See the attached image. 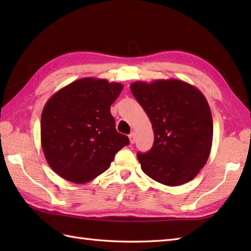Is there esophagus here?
<instances>
[{
  "label": "esophagus",
  "instance_id": "obj_1",
  "mask_svg": "<svg viewBox=\"0 0 251 251\" xmlns=\"http://www.w3.org/2000/svg\"><path fill=\"white\" fill-rule=\"evenodd\" d=\"M129 140H130V143H135V142H136V135H135V132H131V134L129 135Z\"/></svg>",
  "mask_w": 251,
  "mask_h": 251
}]
</instances>
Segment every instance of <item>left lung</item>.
<instances>
[{
    "label": "left lung",
    "mask_w": 251,
    "mask_h": 251,
    "mask_svg": "<svg viewBox=\"0 0 251 251\" xmlns=\"http://www.w3.org/2000/svg\"><path fill=\"white\" fill-rule=\"evenodd\" d=\"M130 90L152 123L153 147L137 153L142 172L177 186L196 177L209 157L214 124L205 96L179 79L135 82Z\"/></svg>",
    "instance_id": "left-lung-1"
}]
</instances>
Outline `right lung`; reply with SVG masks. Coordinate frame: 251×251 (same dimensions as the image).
Instances as JSON below:
<instances>
[{"instance_id": "1", "label": "right lung", "mask_w": 251, "mask_h": 251, "mask_svg": "<svg viewBox=\"0 0 251 251\" xmlns=\"http://www.w3.org/2000/svg\"><path fill=\"white\" fill-rule=\"evenodd\" d=\"M120 83L84 77L58 90L41 116V143L47 163L60 177L86 183L110 167L115 154L129 145L115 129L110 108Z\"/></svg>"}]
</instances>
